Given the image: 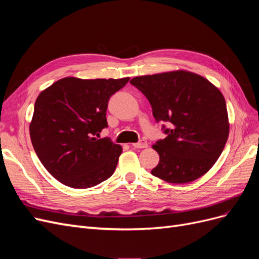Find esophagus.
<instances>
[{"label":"esophagus","mask_w":259,"mask_h":259,"mask_svg":"<svg viewBox=\"0 0 259 259\" xmlns=\"http://www.w3.org/2000/svg\"><path fill=\"white\" fill-rule=\"evenodd\" d=\"M134 148H137V149H143V148H147L148 147V144L146 140H140L139 143H135L132 145Z\"/></svg>","instance_id":"obj_1"}]
</instances>
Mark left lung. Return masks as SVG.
<instances>
[{
    "label": "left lung",
    "instance_id": "left-lung-1",
    "mask_svg": "<svg viewBox=\"0 0 259 259\" xmlns=\"http://www.w3.org/2000/svg\"><path fill=\"white\" fill-rule=\"evenodd\" d=\"M150 103L156 121L169 122L165 138L152 148L160 161L151 174L170 184L200 178L221 156L229 136L222 92L205 77L186 70L131 80Z\"/></svg>",
    "mask_w": 259,
    "mask_h": 259
}]
</instances>
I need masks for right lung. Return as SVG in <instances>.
Listing matches in <instances>:
<instances>
[{
  "instance_id": "1",
  "label": "right lung",
  "mask_w": 259,
  "mask_h": 259,
  "mask_svg": "<svg viewBox=\"0 0 259 259\" xmlns=\"http://www.w3.org/2000/svg\"><path fill=\"white\" fill-rule=\"evenodd\" d=\"M130 81L68 76L37 96L30 122L34 151L49 173L76 189L96 186L115 170L122 147L98 138L108 126L109 98Z\"/></svg>"
}]
</instances>
